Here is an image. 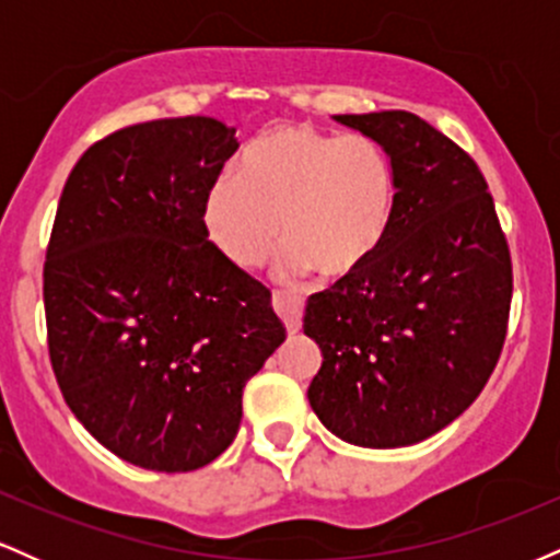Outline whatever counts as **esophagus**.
Instances as JSON below:
<instances>
[{"instance_id": "obj_1", "label": "esophagus", "mask_w": 560, "mask_h": 560, "mask_svg": "<svg viewBox=\"0 0 560 560\" xmlns=\"http://www.w3.org/2000/svg\"><path fill=\"white\" fill-rule=\"evenodd\" d=\"M273 307L284 320L289 334H298L302 326V300L287 292H273Z\"/></svg>"}]
</instances>
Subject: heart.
<instances>
[{
    "mask_svg": "<svg viewBox=\"0 0 560 560\" xmlns=\"http://www.w3.org/2000/svg\"><path fill=\"white\" fill-rule=\"evenodd\" d=\"M395 205V168L374 139L276 126L242 152L236 176L210 186L202 226L240 268L260 266L284 231L289 271L339 279L382 247Z\"/></svg>",
    "mask_w": 560,
    "mask_h": 560,
    "instance_id": "1",
    "label": "heart"
}]
</instances>
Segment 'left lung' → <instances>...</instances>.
<instances>
[{"label": "left lung", "instance_id": "left-lung-1", "mask_svg": "<svg viewBox=\"0 0 560 560\" xmlns=\"http://www.w3.org/2000/svg\"><path fill=\"white\" fill-rule=\"evenodd\" d=\"M374 139L397 178L387 240L358 271L311 294L320 347L313 413L358 447H408L477 400L505 342L511 255L471 158L419 115H334Z\"/></svg>", "mask_w": 560, "mask_h": 560}]
</instances>
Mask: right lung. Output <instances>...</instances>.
<instances>
[{
	"instance_id": "obj_1",
	"label": "right lung",
	"mask_w": 560,
	"mask_h": 560,
	"mask_svg": "<svg viewBox=\"0 0 560 560\" xmlns=\"http://www.w3.org/2000/svg\"><path fill=\"white\" fill-rule=\"evenodd\" d=\"M236 128L189 115L83 152L44 262L49 358L100 445L150 471H195L234 442L242 389L284 342L271 292L208 242L202 205Z\"/></svg>"
}]
</instances>
